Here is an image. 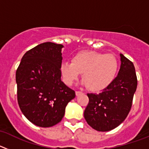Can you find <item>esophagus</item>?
Returning <instances> with one entry per match:
<instances>
[{
    "label": "esophagus",
    "instance_id": "obj_1",
    "mask_svg": "<svg viewBox=\"0 0 149 149\" xmlns=\"http://www.w3.org/2000/svg\"><path fill=\"white\" fill-rule=\"evenodd\" d=\"M82 92H81V91H76L75 92V94H76V95L77 96H78L79 95H81V94H82Z\"/></svg>",
    "mask_w": 149,
    "mask_h": 149
}]
</instances>
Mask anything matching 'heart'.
Listing matches in <instances>:
<instances>
[{
    "label": "heart",
    "instance_id": "obj_1",
    "mask_svg": "<svg viewBox=\"0 0 149 149\" xmlns=\"http://www.w3.org/2000/svg\"><path fill=\"white\" fill-rule=\"evenodd\" d=\"M119 68L116 57L96 51H82L73 56L72 62H63L60 66L65 84L71 86L82 73L84 84L93 92L106 89L114 81Z\"/></svg>",
    "mask_w": 149,
    "mask_h": 149
}]
</instances>
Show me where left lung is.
Returning a JSON list of instances; mask_svg holds the SVG:
<instances>
[{"instance_id": "obj_1", "label": "left lung", "mask_w": 149, "mask_h": 149, "mask_svg": "<svg viewBox=\"0 0 149 149\" xmlns=\"http://www.w3.org/2000/svg\"><path fill=\"white\" fill-rule=\"evenodd\" d=\"M121 67L117 77L99 94L88 93L89 103L84 118L98 131H111L126 119L132 106L137 86L134 63L121 54Z\"/></svg>"}]
</instances>
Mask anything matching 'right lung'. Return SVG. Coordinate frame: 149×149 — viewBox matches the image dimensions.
Returning a JSON list of instances; mask_svg holds the SVG:
<instances>
[{
    "mask_svg": "<svg viewBox=\"0 0 149 149\" xmlns=\"http://www.w3.org/2000/svg\"><path fill=\"white\" fill-rule=\"evenodd\" d=\"M63 45L44 42L29 50L15 74L17 99L22 113L39 127H52L62 120L75 92L61 81Z\"/></svg>",
    "mask_w": 149,
    "mask_h": 149,
    "instance_id": "add662e5",
    "label": "right lung"
}]
</instances>
